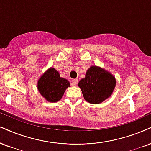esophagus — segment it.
I'll list each match as a JSON object with an SVG mask.
<instances>
[{"instance_id":"34e87169","label":"esophagus","mask_w":151,"mask_h":151,"mask_svg":"<svg viewBox=\"0 0 151 151\" xmlns=\"http://www.w3.org/2000/svg\"><path fill=\"white\" fill-rule=\"evenodd\" d=\"M78 83V79H73L71 85H73V86H74V85H77Z\"/></svg>"}]
</instances>
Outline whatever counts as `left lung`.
Here are the masks:
<instances>
[{
  "instance_id": "obj_1",
  "label": "left lung",
  "mask_w": 151,
  "mask_h": 151,
  "mask_svg": "<svg viewBox=\"0 0 151 151\" xmlns=\"http://www.w3.org/2000/svg\"><path fill=\"white\" fill-rule=\"evenodd\" d=\"M115 83V77L110 73L93 66L87 70L85 78L80 81L78 86L87 102L97 104L111 95Z\"/></svg>"
}]
</instances>
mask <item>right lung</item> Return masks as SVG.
Masks as SVG:
<instances>
[{
    "instance_id": "1",
    "label": "right lung",
    "mask_w": 151,
    "mask_h": 151,
    "mask_svg": "<svg viewBox=\"0 0 151 151\" xmlns=\"http://www.w3.org/2000/svg\"><path fill=\"white\" fill-rule=\"evenodd\" d=\"M70 86L66 79L60 78L59 72L50 68L41 76L38 83V89L41 95L50 102L60 100L67 87Z\"/></svg>"
}]
</instances>
